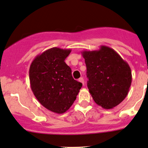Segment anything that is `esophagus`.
Listing matches in <instances>:
<instances>
[{"label": "esophagus", "mask_w": 148, "mask_h": 148, "mask_svg": "<svg viewBox=\"0 0 148 148\" xmlns=\"http://www.w3.org/2000/svg\"><path fill=\"white\" fill-rule=\"evenodd\" d=\"M78 81L79 82H81L82 83V84H84V79L82 78V77H80V78H79V79H78Z\"/></svg>", "instance_id": "esophagus-1"}]
</instances>
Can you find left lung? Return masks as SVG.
<instances>
[{
    "mask_svg": "<svg viewBox=\"0 0 148 148\" xmlns=\"http://www.w3.org/2000/svg\"><path fill=\"white\" fill-rule=\"evenodd\" d=\"M89 79L87 87L97 105L111 109L127 96L132 84L130 66L118 53L107 46L82 52Z\"/></svg>",
    "mask_w": 148,
    "mask_h": 148,
    "instance_id": "left-lung-1",
    "label": "left lung"
}]
</instances>
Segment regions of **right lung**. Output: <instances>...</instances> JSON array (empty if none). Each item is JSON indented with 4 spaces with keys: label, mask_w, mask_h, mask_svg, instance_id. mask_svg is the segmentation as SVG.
<instances>
[{
    "label": "right lung",
    "mask_w": 148,
    "mask_h": 148,
    "mask_svg": "<svg viewBox=\"0 0 148 148\" xmlns=\"http://www.w3.org/2000/svg\"><path fill=\"white\" fill-rule=\"evenodd\" d=\"M70 49L52 47L34 59L29 69L31 88L37 100L47 110L57 114L73 105L82 84L73 78L65 59Z\"/></svg>",
    "instance_id": "1"
}]
</instances>
